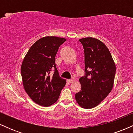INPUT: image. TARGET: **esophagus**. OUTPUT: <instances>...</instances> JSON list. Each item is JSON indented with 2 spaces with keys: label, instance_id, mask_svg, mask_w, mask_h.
I'll use <instances>...</instances> for the list:
<instances>
[{
  "label": "esophagus",
  "instance_id": "esophagus-1",
  "mask_svg": "<svg viewBox=\"0 0 133 133\" xmlns=\"http://www.w3.org/2000/svg\"><path fill=\"white\" fill-rule=\"evenodd\" d=\"M73 79H67V82H68V83H69V84H70V83H71V82H73Z\"/></svg>",
  "mask_w": 133,
  "mask_h": 133
}]
</instances>
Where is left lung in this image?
I'll return each instance as SVG.
<instances>
[{
	"instance_id": "obj_1",
	"label": "left lung",
	"mask_w": 133,
	"mask_h": 133,
	"mask_svg": "<svg viewBox=\"0 0 133 133\" xmlns=\"http://www.w3.org/2000/svg\"><path fill=\"white\" fill-rule=\"evenodd\" d=\"M84 52V76L79 79L81 89L75 94L82 108L97 106L112 89L116 65L104 44L95 38L79 39Z\"/></svg>"
}]
</instances>
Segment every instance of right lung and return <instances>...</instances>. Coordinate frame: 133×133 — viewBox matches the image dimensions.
<instances>
[{
  "label": "right lung",
  "mask_w": 133,
  "mask_h": 133,
  "mask_svg": "<svg viewBox=\"0 0 133 133\" xmlns=\"http://www.w3.org/2000/svg\"><path fill=\"white\" fill-rule=\"evenodd\" d=\"M66 39L54 36L39 39L30 47L21 66L24 89L31 99L45 107L56 103L65 80L60 77L56 55ZM52 71L54 72L52 75Z\"/></svg>",
  "instance_id": "1"
}]
</instances>
